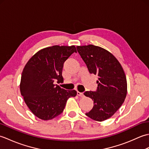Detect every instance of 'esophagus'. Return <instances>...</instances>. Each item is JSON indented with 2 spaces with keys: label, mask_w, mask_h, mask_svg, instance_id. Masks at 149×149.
<instances>
[{
  "label": "esophagus",
  "mask_w": 149,
  "mask_h": 149,
  "mask_svg": "<svg viewBox=\"0 0 149 149\" xmlns=\"http://www.w3.org/2000/svg\"><path fill=\"white\" fill-rule=\"evenodd\" d=\"M77 95H79V97H83L84 95V94H83V93H81V92H79V91H77Z\"/></svg>",
  "instance_id": "34e87169"
}]
</instances>
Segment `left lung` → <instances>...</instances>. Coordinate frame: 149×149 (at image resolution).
Instances as JSON below:
<instances>
[{
  "mask_svg": "<svg viewBox=\"0 0 149 149\" xmlns=\"http://www.w3.org/2000/svg\"><path fill=\"white\" fill-rule=\"evenodd\" d=\"M77 52L90 74L97 75L96 91H85V96L93 100V107L86 115L95 121L109 118L122 105L127 95L124 71L111 53L93 45L77 46Z\"/></svg>",
  "mask_w": 149,
  "mask_h": 149,
  "instance_id": "8db88e82",
  "label": "left lung"
}]
</instances>
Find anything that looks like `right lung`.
Returning <instances> with one entry per match:
<instances>
[{
    "label": "right lung",
    "instance_id": "right-lung-1",
    "mask_svg": "<svg viewBox=\"0 0 149 149\" xmlns=\"http://www.w3.org/2000/svg\"><path fill=\"white\" fill-rule=\"evenodd\" d=\"M72 45H54L40 50L31 58L22 72L20 93L25 102L34 115L49 120L59 115L68 98L77 95L75 90H66L54 82L62 83L65 61L73 53Z\"/></svg>",
    "mask_w": 149,
    "mask_h": 149
}]
</instances>
